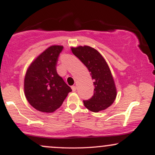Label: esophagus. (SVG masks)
Masks as SVG:
<instances>
[{"instance_id": "1", "label": "esophagus", "mask_w": 155, "mask_h": 155, "mask_svg": "<svg viewBox=\"0 0 155 155\" xmlns=\"http://www.w3.org/2000/svg\"><path fill=\"white\" fill-rule=\"evenodd\" d=\"M71 89H72L73 92H75L76 90V86H72V87H71Z\"/></svg>"}]
</instances>
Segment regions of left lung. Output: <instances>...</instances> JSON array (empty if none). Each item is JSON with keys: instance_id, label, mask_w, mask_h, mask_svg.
Here are the masks:
<instances>
[{"instance_id": "left-lung-1", "label": "left lung", "mask_w": 155, "mask_h": 155, "mask_svg": "<svg viewBox=\"0 0 155 155\" xmlns=\"http://www.w3.org/2000/svg\"><path fill=\"white\" fill-rule=\"evenodd\" d=\"M71 51L87 68L94 81V94L89 100L83 101L85 107L93 112L109 107L117 97V89L106 60L96 49L89 46L72 47Z\"/></svg>"}]
</instances>
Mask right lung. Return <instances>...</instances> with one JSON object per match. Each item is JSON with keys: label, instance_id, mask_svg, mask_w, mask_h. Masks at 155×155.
Returning a JSON list of instances; mask_svg holds the SVG:
<instances>
[{"label": "right lung", "instance_id": "right-lung-1", "mask_svg": "<svg viewBox=\"0 0 155 155\" xmlns=\"http://www.w3.org/2000/svg\"><path fill=\"white\" fill-rule=\"evenodd\" d=\"M63 46L47 48L27 70L25 95L28 103L39 111L51 113L63 104L71 88L58 75L56 65Z\"/></svg>", "mask_w": 155, "mask_h": 155}]
</instances>
